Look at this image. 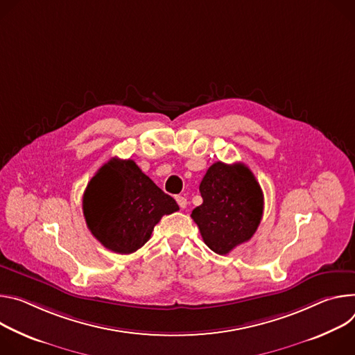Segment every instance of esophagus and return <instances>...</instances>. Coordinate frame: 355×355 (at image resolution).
<instances>
[{
    "mask_svg": "<svg viewBox=\"0 0 355 355\" xmlns=\"http://www.w3.org/2000/svg\"><path fill=\"white\" fill-rule=\"evenodd\" d=\"M176 202H178V205H179L180 209H186V206H187V199L183 198V196H176Z\"/></svg>",
    "mask_w": 355,
    "mask_h": 355,
    "instance_id": "obj_1",
    "label": "esophagus"
}]
</instances>
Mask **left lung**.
<instances>
[{"mask_svg":"<svg viewBox=\"0 0 355 355\" xmlns=\"http://www.w3.org/2000/svg\"><path fill=\"white\" fill-rule=\"evenodd\" d=\"M203 203L191 211L206 245L218 255L247 243L263 213V194L244 164H213L202 183Z\"/></svg>","mask_w":355,"mask_h":355,"instance_id":"1","label":"left lung"}]
</instances>
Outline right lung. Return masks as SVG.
Listing matches in <instances>:
<instances>
[{"label": "right lung", "mask_w": 355, "mask_h": 355, "mask_svg": "<svg viewBox=\"0 0 355 355\" xmlns=\"http://www.w3.org/2000/svg\"><path fill=\"white\" fill-rule=\"evenodd\" d=\"M179 210L131 159L112 157L89 182L83 214L89 230L110 251L132 254L149 239L162 216Z\"/></svg>", "instance_id": "obj_1"}]
</instances>
